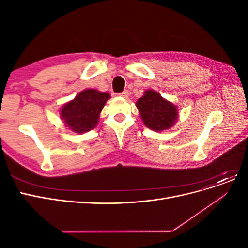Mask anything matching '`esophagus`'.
<instances>
[{"label":"esophagus","mask_w":248,"mask_h":248,"mask_svg":"<svg viewBox=\"0 0 248 248\" xmlns=\"http://www.w3.org/2000/svg\"><path fill=\"white\" fill-rule=\"evenodd\" d=\"M119 96H120V97H122V98H128V96H129L128 90H124V91H123L122 93H120V94H119Z\"/></svg>","instance_id":"1"}]
</instances>
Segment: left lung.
<instances>
[{
    "mask_svg": "<svg viewBox=\"0 0 248 248\" xmlns=\"http://www.w3.org/2000/svg\"><path fill=\"white\" fill-rule=\"evenodd\" d=\"M136 106L145 126L154 131L168 130L178 121V108L154 90H146Z\"/></svg>",
    "mask_w": 248,
    "mask_h": 248,
    "instance_id": "obj_1",
    "label": "left lung"
}]
</instances>
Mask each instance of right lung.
Wrapping results in <instances>:
<instances>
[{
	"label": "right lung",
	"instance_id": "obj_1",
	"mask_svg": "<svg viewBox=\"0 0 248 248\" xmlns=\"http://www.w3.org/2000/svg\"><path fill=\"white\" fill-rule=\"evenodd\" d=\"M110 98L107 92L86 89L60 108V117L65 126L76 133H85L94 129L106 102Z\"/></svg>",
	"mask_w": 248,
	"mask_h": 248
}]
</instances>
